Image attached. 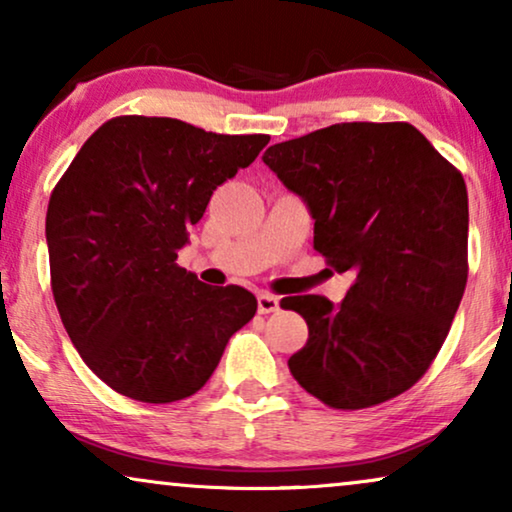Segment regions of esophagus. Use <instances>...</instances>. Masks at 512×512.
I'll return each mask as SVG.
<instances>
[{"instance_id":"34e87169","label":"esophagus","mask_w":512,"mask_h":512,"mask_svg":"<svg viewBox=\"0 0 512 512\" xmlns=\"http://www.w3.org/2000/svg\"><path fill=\"white\" fill-rule=\"evenodd\" d=\"M279 300L272 296V293H258V312L261 314H272L277 312Z\"/></svg>"}]
</instances>
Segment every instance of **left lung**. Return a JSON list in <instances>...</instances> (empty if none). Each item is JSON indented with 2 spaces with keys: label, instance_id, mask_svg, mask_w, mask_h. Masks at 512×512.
Returning a JSON list of instances; mask_svg holds the SVG:
<instances>
[{
  "label": "left lung",
  "instance_id": "8db88e82",
  "mask_svg": "<svg viewBox=\"0 0 512 512\" xmlns=\"http://www.w3.org/2000/svg\"><path fill=\"white\" fill-rule=\"evenodd\" d=\"M305 200L314 249L354 272L345 300L291 296L307 321L289 370L335 410L408 391L443 347L468 279V193L461 172L410 123H335L265 151Z\"/></svg>",
  "mask_w": 512,
  "mask_h": 512
}]
</instances>
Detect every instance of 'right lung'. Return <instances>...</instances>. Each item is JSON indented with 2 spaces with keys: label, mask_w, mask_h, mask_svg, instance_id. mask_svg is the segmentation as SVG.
<instances>
[{
  "label": "right lung",
  "mask_w": 512,
  "mask_h": 512,
  "mask_svg": "<svg viewBox=\"0 0 512 512\" xmlns=\"http://www.w3.org/2000/svg\"><path fill=\"white\" fill-rule=\"evenodd\" d=\"M268 135H216L177 118L116 116L53 188L51 289L69 340L118 394L174 403L205 387L230 335L254 319L242 286L177 265L188 228Z\"/></svg>",
  "instance_id": "right-lung-1"
}]
</instances>
